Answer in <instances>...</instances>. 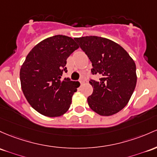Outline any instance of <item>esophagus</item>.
<instances>
[{"mask_svg":"<svg viewBox=\"0 0 157 157\" xmlns=\"http://www.w3.org/2000/svg\"><path fill=\"white\" fill-rule=\"evenodd\" d=\"M80 84H81V85H82V84L84 82L83 80H82V79H81V80H80Z\"/></svg>","mask_w":157,"mask_h":157,"instance_id":"34e87169","label":"esophagus"}]
</instances>
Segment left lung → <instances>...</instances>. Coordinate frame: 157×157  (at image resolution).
<instances>
[{
    "label": "left lung",
    "instance_id": "obj_1",
    "mask_svg": "<svg viewBox=\"0 0 157 157\" xmlns=\"http://www.w3.org/2000/svg\"><path fill=\"white\" fill-rule=\"evenodd\" d=\"M92 63V73L101 77L92 80L93 92L88 98L89 107L98 115L116 114L128 104L137 82L134 60L121 46L106 38H75Z\"/></svg>",
    "mask_w": 157,
    "mask_h": 157
}]
</instances>
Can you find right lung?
I'll list each match as a JSON object with an SVG mask.
<instances>
[{"instance_id":"obj_1","label":"right lung","mask_w":157,"mask_h":157,"mask_svg":"<svg viewBox=\"0 0 157 157\" xmlns=\"http://www.w3.org/2000/svg\"><path fill=\"white\" fill-rule=\"evenodd\" d=\"M77 48L72 38L56 35L38 43L27 54L20 69L21 86L27 101L40 114L59 117L69 109L78 86L61 77L67 72L66 59Z\"/></svg>"}]
</instances>
